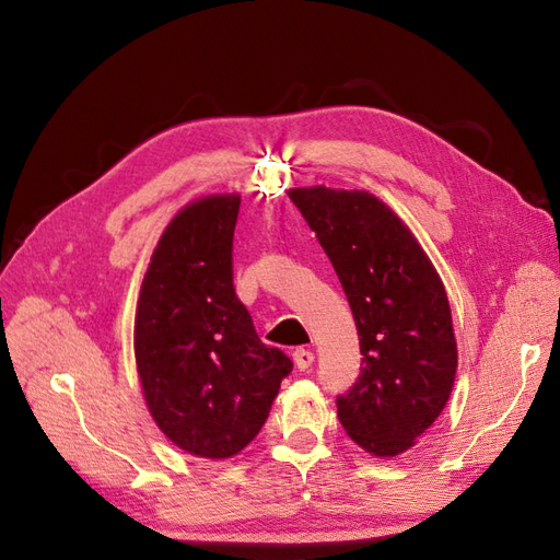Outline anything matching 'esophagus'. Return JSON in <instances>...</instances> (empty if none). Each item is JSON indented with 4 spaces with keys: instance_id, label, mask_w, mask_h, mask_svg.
<instances>
[{
    "instance_id": "1",
    "label": "esophagus",
    "mask_w": 560,
    "mask_h": 560,
    "mask_svg": "<svg viewBox=\"0 0 560 560\" xmlns=\"http://www.w3.org/2000/svg\"><path fill=\"white\" fill-rule=\"evenodd\" d=\"M313 362H315V352H311V350H306V348H299V350L294 352V364H296L301 371L311 369Z\"/></svg>"
}]
</instances>
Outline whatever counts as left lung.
Masks as SVG:
<instances>
[{
  "instance_id": "1",
  "label": "left lung",
  "mask_w": 560,
  "mask_h": 560,
  "mask_svg": "<svg viewBox=\"0 0 560 560\" xmlns=\"http://www.w3.org/2000/svg\"><path fill=\"white\" fill-rule=\"evenodd\" d=\"M343 284L360 334L362 374L338 420L376 457L416 446L451 397L457 343L444 282L418 238L381 198L358 189L287 191Z\"/></svg>"
}]
</instances>
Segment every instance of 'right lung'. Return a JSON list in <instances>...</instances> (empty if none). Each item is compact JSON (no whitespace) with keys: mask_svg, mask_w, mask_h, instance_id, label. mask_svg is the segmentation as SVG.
I'll use <instances>...</instances> for the list:
<instances>
[{"mask_svg":"<svg viewBox=\"0 0 560 560\" xmlns=\"http://www.w3.org/2000/svg\"><path fill=\"white\" fill-rule=\"evenodd\" d=\"M241 194L184 206L151 252L138 311L135 364L147 409L184 453L226 460L266 422L292 360L254 331L233 290Z\"/></svg>","mask_w":560,"mask_h":560,"instance_id":"right-lung-1","label":"right lung"}]
</instances>
